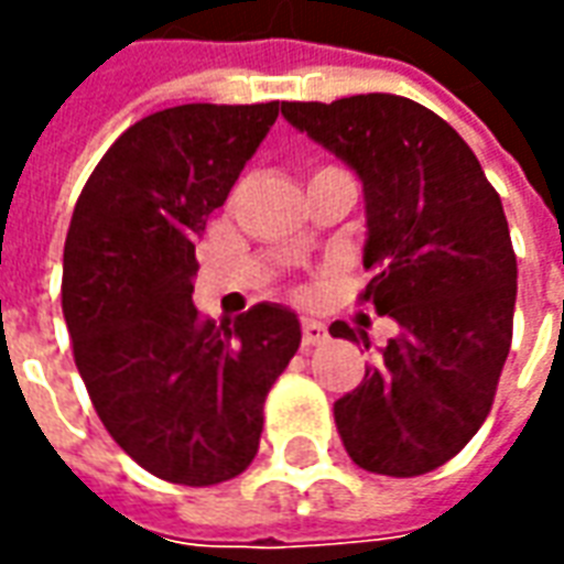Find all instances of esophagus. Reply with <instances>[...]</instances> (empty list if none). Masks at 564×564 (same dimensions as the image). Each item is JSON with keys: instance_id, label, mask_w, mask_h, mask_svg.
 Masks as SVG:
<instances>
[{"instance_id": "1", "label": "esophagus", "mask_w": 564, "mask_h": 564, "mask_svg": "<svg viewBox=\"0 0 564 564\" xmlns=\"http://www.w3.org/2000/svg\"><path fill=\"white\" fill-rule=\"evenodd\" d=\"M326 338H329V332L319 319H302V347H317Z\"/></svg>"}]
</instances>
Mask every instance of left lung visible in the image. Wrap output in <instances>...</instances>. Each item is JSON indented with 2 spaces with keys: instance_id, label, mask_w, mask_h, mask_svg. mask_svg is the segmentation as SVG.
Here are the masks:
<instances>
[{
  "instance_id": "left-lung-1",
  "label": "left lung",
  "mask_w": 564,
  "mask_h": 564,
  "mask_svg": "<svg viewBox=\"0 0 564 564\" xmlns=\"http://www.w3.org/2000/svg\"><path fill=\"white\" fill-rule=\"evenodd\" d=\"M281 111L359 174L362 265L375 271L359 299L402 329L335 402L344 449L387 477L435 471L484 425L513 338L517 257L501 198L459 132L414 99L368 93ZM329 332L366 338L344 319Z\"/></svg>"
}]
</instances>
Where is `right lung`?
I'll return each mask as SVG.
<instances>
[{"instance_id":"right-lung-1","label":"right lung","mask_w":564,"mask_h":564,"mask_svg":"<svg viewBox=\"0 0 564 564\" xmlns=\"http://www.w3.org/2000/svg\"><path fill=\"white\" fill-rule=\"evenodd\" d=\"M281 102L177 105L108 148L72 214L63 317L96 414L141 468L214 486L253 462L262 404L302 341L290 307L198 317L196 241Z\"/></svg>"}]
</instances>
